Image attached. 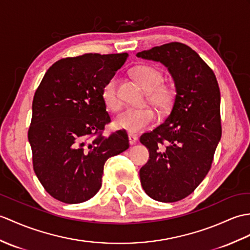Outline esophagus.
I'll return each instance as SVG.
<instances>
[{"instance_id":"34e87169","label":"esophagus","mask_w":250,"mask_h":250,"mask_svg":"<svg viewBox=\"0 0 250 250\" xmlns=\"http://www.w3.org/2000/svg\"><path fill=\"white\" fill-rule=\"evenodd\" d=\"M129 142H130V145H134V144H136V142H137V137H136L135 135H132V134H130V135H129Z\"/></svg>"}]
</instances>
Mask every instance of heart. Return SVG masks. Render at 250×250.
Returning a JSON list of instances; mask_svg holds the SVG:
<instances>
[{
	"label": "heart",
	"mask_w": 250,
	"mask_h": 250,
	"mask_svg": "<svg viewBox=\"0 0 250 250\" xmlns=\"http://www.w3.org/2000/svg\"><path fill=\"white\" fill-rule=\"evenodd\" d=\"M134 77L145 89L148 91V99L154 105L165 109L169 107L173 99L175 90L171 86L162 84L164 82V74L159 68L150 65H142L134 69ZM102 98L105 105L117 111L121 106V99L118 95L117 79L113 77L104 84ZM156 120V115L149 106L127 107L115 119V125L129 133H138L152 125Z\"/></svg>",
	"instance_id": "1"
}]
</instances>
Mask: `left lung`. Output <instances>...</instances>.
<instances>
[{"label": "left lung", "mask_w": 250, "mask_h": 250, "mask_svg": "<svg viewBox=\"0 0 250 250\" xmlns=\"http://www.w3.org/2000/svg\"><path fill=\"white\" fill-rule=\"evenodd\" d=\"M136 56L163 63L175 82L170 114L139 138L149 150L139 177L152 199L176 202L193 193L211 168L222 137L218 83L204 60L181 42L154 46Z\"/></svg>", "instance_id": "1"}]
</instances>
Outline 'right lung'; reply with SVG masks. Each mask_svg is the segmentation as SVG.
<instances>
[{"label": "right lung", "mask_w": 250, "mask_h": 250, "mask_svg": "<svg viewBox=\"0 0 250 250\" xmlns=\"http://www.w3.org/2000/svg\"><path fill=\"white\" fill-rule=\"evenodd\" d=\"M127 53H87L52 65L35 92L28 142L34 171L44 189L65 204H81L101 188L104 164L125 151V130L103 135L111 123L102 88Z\"/></svg>", "instance_id": "right-lung-1"}]
</instances>
